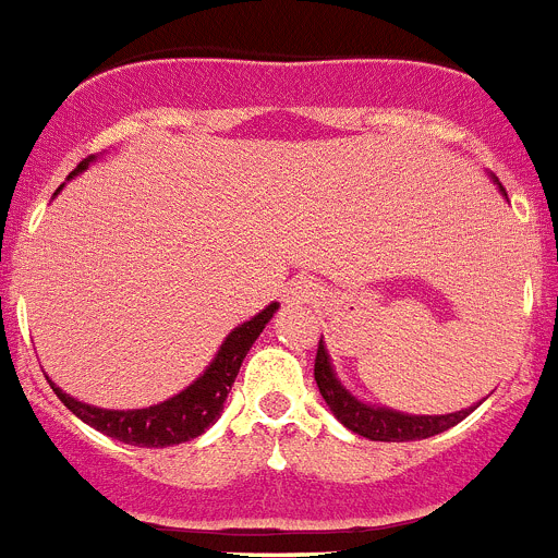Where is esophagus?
<instances>
[{"label": "esophagus", "mask_w": 558, "mask_h": 558, "mask_svg": "<svg viewBox=\"0 0 558 558\" xmlns=\"http://www.w3.org/2000/svg\"><path fill=\"white\" fill-rule=\"evenodd\" d=\"M284 299L290 304H315L322 299V284L310 279V276H295L284 288Z\"/></svg>", "instance_id": "esophagus-1"}]
</instances>
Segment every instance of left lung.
I'll return each instance as SVG.
<instances>
[{"label":"left lung","instance_id":"8db88e82","mask_svg":"<svg viewBox=\"0 0 558 558\" xmlns=\"http://www.w3.org/2000/svg\"><path fill=\"white\" fill-rule=\"evenodd\" d=\"M315 383H318L324 402L338 416L340 425L349 427L357 436L372 438V441H418V438H430L456 427L458 422H463L472 413L470 408V411L445 413V416H413V413H399L391 411V408L366 405V402H360L357 397H352L347 388L340 386L324 340H318V352H315Z\"/></svg>","mask_w":558,"mask_h":558}]
</instances>
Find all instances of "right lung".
<instances>
[{"mask_svg":"<svg viewBox=\"0 0 558 558\" xmlns=\"http://www.w3.org/2000/svg\"><path fill=\"white\" fill-rule=\"evenodd\" d=\"M92 159H95V156L83 159L81 165L75 167V172H69V179L86 170ZM276 310H279V304H268V307L259 315H254L251 322L240 324L234 332H229V338L223 340V347L218 349V354H215V360L206 366V372L201 374L192 386H186L184 391L170 397L167 402H159V405L140 408V411H106V408L77 402L75 397H69L61 388H56V383H49V386H52L58 399H61L63 405L75 413L77 418H83V422L95 427V430L117 438V441H125V445L133 447L184 445V441L198 438L206 427L218 422L220 413H223L226 397H229L231 386H234L236 372L243 366L245 354L254 347V340L259 338L265 324L274 318Z\"/></svg>","mask_w":558,"mask_h":558,"instance_id":"right-lung-1","label":"right lung"}]
</instances>
